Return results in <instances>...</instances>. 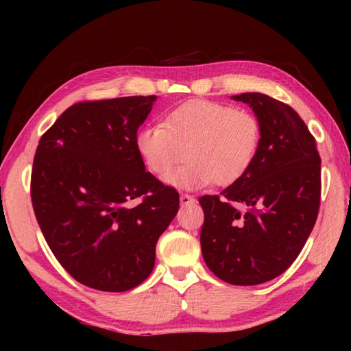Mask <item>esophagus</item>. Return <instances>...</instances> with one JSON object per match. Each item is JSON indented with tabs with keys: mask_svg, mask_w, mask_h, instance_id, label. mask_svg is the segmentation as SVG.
Here are the masks:
<instances>
[{
	"mask_svg": "<svg viewBox=\"0 0 351 351\" xmlns=\"http://www.w3.org/2000/svg\"><path fill=\"white\" fill-rule=\"evenodd\" d=\"M190 203H195L193 196L186 195V193H182L180 195V204H190Z\"/></svg>",
	"mask_w": 351,
	"mask_h": 351,
	"instance_id": "esophagus-1",
	"label": "esophagus"
}]
</instances>
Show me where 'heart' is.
<instances>
[{
  "mask_svg": "<svg viewBox=\"0 0 351 351\" xmlns=\"http://www.w3.org/2000/svg\"><path fill=\"white\" fill-rule=\"evenodd\" d=\"M257 114L233 105L191 100L169 112L161 124L142 128L136 148L147 169L180 189L232 185L251 171L262 147Z\"/></svg>",
  "mask_w": 351,
  "mask_h": 351,
  "instance_id": "b5f03b06",
  "label": "heart"
}]
</instances>
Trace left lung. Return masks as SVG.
I'll use <instances>...</instances> for the list:
<instances>
[{"label":"left lung","instance_id":"1","mask_svg":"<svg viewBox=\"0 0 351 351\" xmlns=\"http://www.w3.org/2000/svg\"><path fill=\"white\" fill-rule=\"evenodd\" d=\"M232 99L261 119L262 147L251 171L220 195H204L201 251L215 276L262 285L292 265L318 217L321 158L299 113L258 93Z\"/></svg>","mask_w":351,"mask_h":351}]
</instances>
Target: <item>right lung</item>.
<instances>
[{
    "instance_id": "right-lung-1",
    "label": "right lung",
    "mask_w": 351,
    "mask_h": 351,
    "mask_svg": "<svg viewBox=\"0 0 351 351\" xmlns=\"http://www.w3.org/2000/svg\"><path fill=\"white\" fill-rule=\"evenodd\" d=\"M155 100L71 105L36 148L30 193L38 225L60 265L93 289L124 292L145 281L158 238L179 210L177 190L145 171L136 148Z\"/></svg>"
}]
</instances>
